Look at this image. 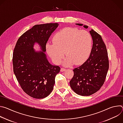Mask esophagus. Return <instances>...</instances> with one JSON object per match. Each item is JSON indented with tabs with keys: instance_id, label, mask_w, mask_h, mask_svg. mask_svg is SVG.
Returning <instances> with one entry per match:
<instances>
[{
	"instance_id": "1",
	"label": "esophagus",
	"mask_w": 123,
	"mask_h": 123,
	"mask_svg": "<svg viewBox=\"0 0 123 123\" xmlns=\"http://www.w3.org/2000/svg\"><path fill=\"white\" fill-rule=\"evenodd\" d=\"M66 70V68H61V69H60V71L61 72H64V71H65Z\"/></svg>"
}]
</instances>
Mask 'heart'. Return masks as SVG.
Instances as JSON below:
<instances>
[{"label":"heart","mask_w":123,"mask_h":123,"mask_svg":"<svg viewBox=\"0 0 123 123\" xmlns=\"http://www.w3.org/2000/svg\"><path fill=\"white\" fill-rule=\"evenodd\" d=\"M52 41L53 43L47 44L46 49L48 55L56 64L60 63L64 53L67 56L63 63L65 66L74 63L76 65L82 64L91 54L92 38L86 31L64 28L54 35Z\"/></svg>","instance_id":"obj_1"}]
</instances>
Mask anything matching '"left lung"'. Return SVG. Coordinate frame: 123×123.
<instances>
[{"label":"left lung","instance_id":"left-lung-1","mask_svg":"<svg viewBox=\"0 0 123 123\" xmlns=\"http://www.w3.org/2000/svg\"><path fill=\"white\" fill-rule=\"evenodd\" d=\"M76 25L83 26L79 23ZM83 27L88 28L86 25ZM90 32L93 41L90 57L81 66L73 70L74 75L69 82L72 89L82 96H90L100 90L109 68L108 51L102 37L92 29Z\"/></svg>","mask_w":123,"mask_h":123}]
</instances>
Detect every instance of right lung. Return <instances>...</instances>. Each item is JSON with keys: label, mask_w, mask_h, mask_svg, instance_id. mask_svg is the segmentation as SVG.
Returning a JSON list of instances; mask_svg holds the SVG:
<instances>
[{"label": "right lung", "mask_w": 123, "mask_h": 123, "mask_svg": "<svg viewBox=\"0 0 123 123\" xmlns=\"http://www.w3.org/2000/svg\"><path fill=\"white\" fill-rule=\"evenodd\" d=\"M58 25L57 23L34 25L19 38L14 49V74L23 91L32 98L48 96L60 72V68L50 64L45 53L46 43ZM36 43L40 45L41 51L34 49Z\"/></svg>", "instance_id": "add662e5"}]
</instances>
